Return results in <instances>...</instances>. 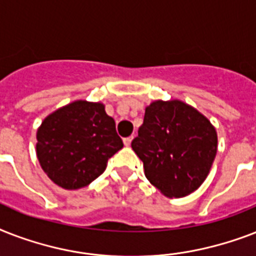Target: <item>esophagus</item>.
<instances>
[{
	"mask_svg": "<svg viewBox=\"0 0 256 256\" xmlns=\"http://www.w3.org/2000/svg\"><path fill=\"white\" fill-rule=\"evenodd\" d=\"M132 138H134V136H128V138H124V146H130V144H132Z\"/></svg>",
	"mask_w": 256,
	"mask_h": 256,
	"instance_id": "obj_1",
	"label": "esophagus"
}]
</instances>
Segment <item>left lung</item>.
<instances>
[{"mask_svg":"<svg viewBox=\"0 0 256 256\" xmlns=\"http://www.w3.org/2000/svg\"><path fill=\"white\" fill-rule=\"evenodd\" d=\"M144 175L168 198L198 188L216 156V130L206 116L182 100H154L132 142Z\"/></svg>","mask_w":256,"mask_h":256,"instance_id":"left-lung-1","label":"left lung"}]
</instances>
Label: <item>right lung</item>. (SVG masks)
Instances as JSON below:
<instances>
[{"label": "right lung", "mask_w": 256, "mask_h": 256, "mask_svg": "<svg viewBox=\"0 0 256 256\" xmlns=\"http://www.w3.org/2000/svg\"><path fill=\"white\" fill-rule=\"evenodd\" d=\"M122 148L116 122L100 102L74 100L49 114L37 130L42 170L66 190L90 184Z\"/></svg>", "instance_id": "obj_1"}]
</instances>
